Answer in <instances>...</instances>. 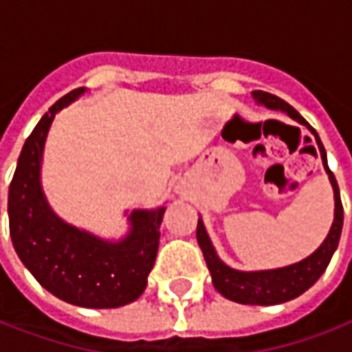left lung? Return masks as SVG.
<instances>
[{"mask_svg":"<svg viewBox=\"0 0 352 352\" xmlns=\"http://www.w3.org/2000/svg\"><path fill=\"white\" fill-rule=\"evenodd\" d=\"M253 97L257 99V102L268 106L272 110L287 111L294 121L309 126L316 135V141H318V146H320L321 152V160H323V167H325L329 179H331L332 184V189H334V206L336 207H334V222H332L331 231H329V235L323 241V244L310 257L303 258L301 263H296L292 266H287V268L266 270V272H239V270L226 266L217 257L213 244H211L209 236H207L201 220H198L196 239H198V244H200L201 252H204L207 268L211 272L214 288L224 298L242 305H279L307 292L327 270L332 255L336 252L340 235H342L343 206L342 198H340V189H338V182L331 168H329V165H327V152L323 145H321L314 128L310 126L309 122L299 116V111L296 108L288 104L287 100L279 99L277 95L257 89V91H253Z\"/></svg>","mask_w":352,"mask_h":352,"instance_id":"left-lung-1","label":"left lung"}]
</instances>
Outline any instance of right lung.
<instances>
[{"label": "right lung", "instance_id": "1", "mask_svg": "<svg viewBox=\"0 0 352 352\" xmlns=\"http://www.w3.org/2000/svg\"><path fill=\"white\" fill-rule=\"evenodd\" d=\"M84 94L77 88L38 121L18 157L9 187V230L14 250L45 290L86 309H116L135 301L156 263L165 207L133 211L121 242H106L56 217L40 185L43 143L54 113Z\"/></svg>", "mask_w": 352, "mask_h": 352}]
</instances>
